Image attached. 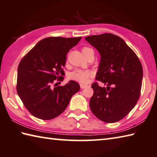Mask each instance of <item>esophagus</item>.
Returning a JSON list of instances; mask_svg holds the SVG:
<instances>
[{"label": "esophagus", "instance_id": "1", "mask_svg": "<svg viewBox=\"0 0 157 157\" xmlns=\"http://www.w3.org/2000/svg\"><path fill=\"white\" fill-rule=\"evenodd\" d=\"M87 86V84H80V88H84Z\"/></svg>", "mask_w": 157, "mask_h": 157}]
</instances>
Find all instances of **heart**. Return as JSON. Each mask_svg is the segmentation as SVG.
<instances>
[{
	"mask_svg": "<svg viewBox=\"0 0 157 157\" xmlns=\"http://www.w3.org/2000/svg\"><path fill=\"white\" fill-rule=\"evenodd\" d=\"M82 51L84 56H86L90 52H94L91 48L88 47H82ZM92 75L93 74L90 71L84 70H75L73 71V72L70 73L68 78H69V79H71V80L80 82V83H86V82L88 81V79H89L90 77L92 76Z\"/></svg>",
	"mask_w": 157,
	"mask_h": 157,
	"instance_id": "b5f03b06",
	"label": "heart"
}]
</instances>
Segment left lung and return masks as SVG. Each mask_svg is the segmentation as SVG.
Instances as JSON below:
<instances>
[{
    "label": "left lung",
    "instance_id": "left-lung-1",
    "mask_svg": "<svg viewBox=\"0 0 157 157\" xmlns=\"http://www.w3.org/2000/svg\"><path fill=\"white\" fill-rule=\"evenodd\" d=\"M85 40L101 55L90 108L99 119L115 123L135 106L141 94L143 68L137 56L123 39L112 33L90 36Z\"/></svg>",
    "mask_w": 157,
    "mask_h": 157
}]
</instances>
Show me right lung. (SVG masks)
Here are the masks:
<instances>
[{
    "instance_id": "right-lung-1",
    "label": "right lung",
    "mask_w": 157,
    "mask_h": 157,
    "mask_svg": "<svg viewBox=\"0 0 157 157\" xmlns=\"http://www.w3.org/2000/svg\"><path fill=\"white\" fill-rule=\"evenodd\" d=\"M81 38H44L20 62L17 93L33 116L43 120L56 117L64 112L72 96L79 91L80 87L75 81L71 80L62 86L55 83L63 81L62 75L64 73L67 54Z\"/></svg>"
}]
</instances>
